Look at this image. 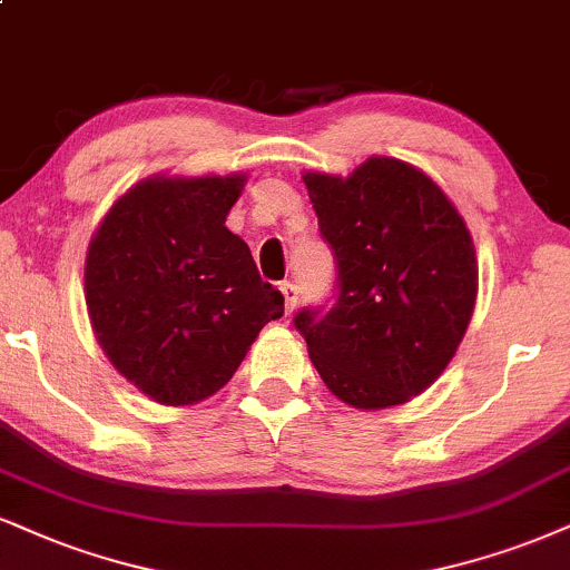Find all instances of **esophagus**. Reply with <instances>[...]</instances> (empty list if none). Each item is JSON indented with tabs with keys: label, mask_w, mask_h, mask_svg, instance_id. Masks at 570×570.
<instances>
[{
	"label": "esophagus",
	"mask_w": 570,
	"mask_h": 570,
	"mask_svg": "<svg viewBox=\"0 0 570 570\" xmlns=\"http://www.w3.org/2000/svg\"><path fill=\"white\" fill-rule=\"evenodd\" d=\"M279 291H283V296H285V312L291 314L298 304V285L291 283V279H285V283H279Z\"/></svg>",
	"instance_id": "esophagus-1"
}]
</instances>
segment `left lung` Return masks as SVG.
<instances>
[{
  "label": "left lung",
  "mask_w": 570,
  "mask_h": 570,
  "mask_svg": "<svg viewBox=\"0 0 570 570\" xmlns=\"http://www.w3.org/2000/svg\"><path fill=\"white\" fill-rule=\"evenodd\" d=\"M304 181L335 258V293L293 325L346 404L410 402L444 372L473 317L479 269L465 222L433 179L393 158Z\"/></svg>",
  "instance_id": "left-lung-1"
}]
</instances>
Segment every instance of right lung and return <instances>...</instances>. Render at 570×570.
<instances>
[{
    "mask_svg": "<svg viewBox=\"0 0 570 570\" xmlns=\"http://www.w3.org/2000/svg\"><path fill=\"white\" fill-rule=\"evenodd\" d=\"M243 177L147 179L110 208L87 253V306L114 367L160 404L229 383L285 298L224 227Z\"/></svg>",
    "mask_w": 570,
    "mask_h": 570,
    "instance_id": "obj_1",
    "label": "right lung"
}]
</instances>
